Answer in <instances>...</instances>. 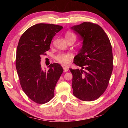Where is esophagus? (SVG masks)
<instances>
[{"label":"esophagus","mask_w":128,"mask_h":128,"mask_svg":"<svg viewBox=\"0 0 128 128\" xmlns=\"http://www.w3.org/2000/svg\"><path fill=\"white\" fill-rule=\"evenodd\" d=\"M62 68H63L64 72H67V71H68L69 70V68L68 66H63Z\"/></svg>","instance_id":"esophagus-1"}]
</instances>
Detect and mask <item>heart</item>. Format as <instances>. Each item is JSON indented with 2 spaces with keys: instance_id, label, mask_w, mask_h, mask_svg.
<instances>
[{
  "instance_id": "heart-1",
  "label": "heart",
  "mask_w": 128,
  "mask_h": 128,
  "mask_svg": "<svg viewBox=\"0 0 128 128\" xmlns=\"http://www.w3.org/2000/svg\"><path fill=\"white\" fill-rule=\"evenodd\" d=\"M72 36H74L76 37V35L72 33V32H68L66 34V38H68ZM72 58V54L70 53H66V52H62L60 53L59 54L56 56V60H57L58 62H59V63L62 64L64 66H66L68 65L69 62H70V60Z\"/></svg>"
}]
</instances>
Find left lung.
<instances>
[{
	"instance_id": "1",
	"label": "left lung",
	"mask_w": 128,
	"mask_h": 128,
	"mask_svg": "<svg viewBox=\"0 0 128 128\" xmlns=\"http://www.w3.org/2000/svg\"><path fill=\"white\" fill-rule=\"evenodd\" d=\"M71 29L82 40V47L73 62L85 69L69 68L73 95L83 101L96 100L107 88L113 70L111 42L102 28L94 23L84 22Z\"/></svg>"
}]
</instances>
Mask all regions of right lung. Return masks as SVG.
<instances>
[{
    "label": "right lung",
    "mask_w": 128,
    "mask_h": 128,
    "mask_svg": "<svg viewBox=\"0 0 128 128\" xmlns=\"http://www.w3.org/2000/svg\"><path fill=\"white\" fill-rule=\"evenodd\" d=\"M62 29L60 25L37 24L22 34L17 46L16 67L21 88L32 100L38 104L48 102L63 69L59 64H51L48 71L42 69L40 55H46L51 40Z\"/></svg>",
    "instance_id": "obj_1"
}]
</instances>
